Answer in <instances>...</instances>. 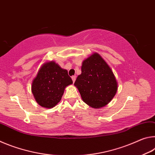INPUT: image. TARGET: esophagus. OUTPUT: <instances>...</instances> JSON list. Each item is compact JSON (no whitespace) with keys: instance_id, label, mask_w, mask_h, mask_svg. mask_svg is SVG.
<instances>
[{"instance_id":"esophagus-1","label":"esophagus","mask_w":155,"mask_h":155,"mask_svg":"<svg viewBox=\"0 0 155 155\" xmlns=\"http://www.w3.org/2000/svg\"><path fill=\"white\" fill-rule=\"evenodd\" d=\"M76 78H77V77H76V76H73V77H72V79L73 83H74V82H75Z\"/></svg>"}]
</instances>
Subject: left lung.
Listing matches in <instances>:
<instances>
[{
  "mask_svg": "<svg viewBox=\"0 0 155 155\" xmlns=\"http://www.w3.org/2000/svg\"><path fill=\"white\" fill-rule=\"evenodd\" d=\"M84 103L94 109L102 108L114 98L117 82L111 68L97 52L84 59L81 74L74 83Z\"/></svg>",
  "mask_w": 155,
  "mask_h": 155,
  "instance_id": "8db88e82",
  "label": "left lung"
}]
</instances>
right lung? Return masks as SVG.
Listing matches in <instances>:
<instances>
[{
    "instance_id": "1",
    "label": "right lung",
    "mask_w": 155,
    "mask_h": 155,
    "mask_svg": "<svg viewBox=\"0 0 155 155\" xmlns=\"http://www.w3.org/2000/svg\"><path fill=\"white\" fill-rule=\"evenodd\" d=\"M72 84L66 70L53 61L44 63L33 80L31 91L38 104L44 108L55 107L61 99L65 88Z\"/></svg>"
}]
</instances>
